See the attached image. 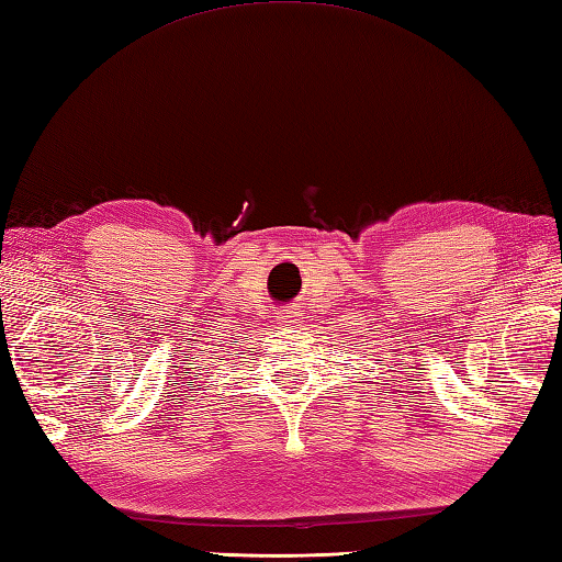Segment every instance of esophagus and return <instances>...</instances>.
Here are the masks:
<instances>
[{
    "label": "esophagus",
    "instance_id": "1",
    "mask_svg": "<svg viewBox=\"0 0 562 562\" xmlns=\"http://www.w3.org/2000/svg\"><path fill=\"white\" fill-rule=\"evenodd\" d=\"M279 323L285 325V327H293L295 323H299V315H295L293 308H283V311L279 313Z\"/></svg>",
    "mask_w": 562,
    "mask_h": 562
}]
</instances>
